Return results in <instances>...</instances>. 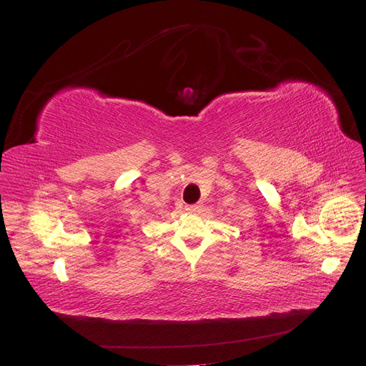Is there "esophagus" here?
Listing matches in <instances>:
<instances>
[{"instance_id":"obj_1","label":"esophagus","mask_w":366,"mask_h":366,"mask_svg":"<svg viewBox=\"0 0 366 366\" xmlns=\"http://www.w3.org/2000/svg\"><path fill=\"white\" fill-rule=\"evenodd\" d=\"M184 210L187 214H194V212H198V210H200V206H198V204H187V206H184Z\"/></svg>"}]
</instances>
